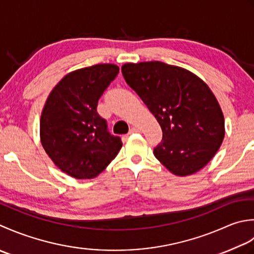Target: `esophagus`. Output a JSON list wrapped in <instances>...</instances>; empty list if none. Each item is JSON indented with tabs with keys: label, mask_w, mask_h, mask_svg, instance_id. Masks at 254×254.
<instances>
[{
	"label": "esophagus",
	"mask_w": 254,
	"mask_h": 254,
	"mask_svg": "<svg viewBox=\"0 0 254 254\" xmlns=\"http://www.w3.org/2000/svg\"><path fill=\"white\" fill-rule=\"evenodd\" d=\"M140 131V129L139 128H137V127H132L130 130H129V134H131V133H134V132H139Z\"/></svg>",
	"instance_id": "obj_1"
}]
</instances>
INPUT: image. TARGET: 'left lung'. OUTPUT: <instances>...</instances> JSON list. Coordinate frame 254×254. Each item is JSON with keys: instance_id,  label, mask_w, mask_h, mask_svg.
I'll list each match as a JSON object with an SVG mask.
<instances>
[{"instance_id": "left-lung-1", "label": "left lung", "mask_w": 254, "mask_h": 254, "mask_svg": "<svg viewBox=\"0 0 254 254\" xmlns=\"http://www.w3.org/2000/svg\"><path fill=\"white\" fill-rule=\"evenodd\" d=\"M122 73L161 126L154 157L178 177L203 169L225 137L224 114L208 85L190 71L161 61L126 64Z\"/></svg>"}]
</instances>
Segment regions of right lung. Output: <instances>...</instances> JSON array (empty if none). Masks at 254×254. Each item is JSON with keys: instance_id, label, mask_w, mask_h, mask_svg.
Instances as JSON below:
<instances>
[{"instance_id": "1", "label": "right lung", "mask_w": 254, "mask_h": 254, "mask_svg": "<svg viewBox=\"0 0 254 254\" xmlns=\"http://www.w3.org/2000/svg\"><path fill=\"white\" fill-rule=\"evenodd\" d=\"M120 72L102 64L72 71L62 77L45 103L40 141L62 172L75 179H93L104 171L123 146L107 130L96 111L103 92Z\"/></svg>"}]
</instances>
